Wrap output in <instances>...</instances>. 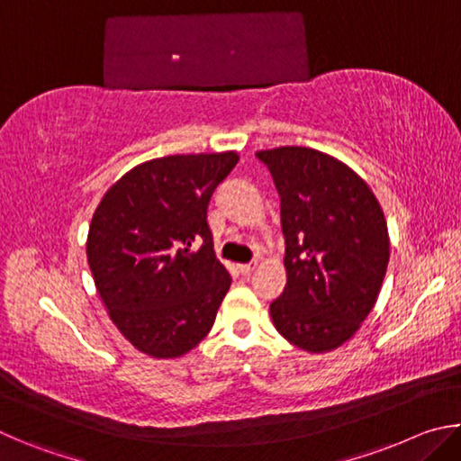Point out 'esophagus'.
Masks as SVG:
<instances>
[{"instance_id": "esophagus-1", "label": "esophagus", "mask_w": 461, "mask_h": 461, "mask_svg": "<svg viewBox=\"0 0 461 461\" xmlns=\"http://www.w3.org/2000/svg\"><path fill=\"white\" fill-rule=\"evenodd\" d=\"M256 268H258V262H248V264H240V267H238V270L241 272V275H252V272L256 270Z\"/></svg>"}]
</instances>
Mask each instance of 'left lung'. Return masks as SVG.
Listing matches in <instances>:
<instances>
[{
  "label": "left lung",
  "instance_id": "obj_1",
  "mask_svg": "<svg viewBox=\"0 0 461 461\" xmlns=\"http://www.w3.org/2000/svg\"><path fill=\"white\" fill-rule=\"evenodd\" d=\"M256 156L275 178L286 244L272 323L299 349L331 352L376 305L390 258L384 213L364 178L330 154L280 146Z\"/></svg>",
  "mask_w": 461,
  "mask_h": 461
}]
</instances>
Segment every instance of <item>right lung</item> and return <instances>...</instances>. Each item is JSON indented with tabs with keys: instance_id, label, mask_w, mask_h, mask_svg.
<instances>
[{
	"instance_id": "obj_1",
	"label": "right lung",
	"mask_w": 461,
	"mask_h": 461,
	"mask_svg": "<svg viewBox=\"0 0 461 461\" xmlns=\"http://www.w3.org/2000/svg\"><path fill=\"white\" fill-rule=\"evenodd\" d=\"M238 160L233 150L148 160L99 201L89 268L109 319L138 352L181 357L213 327L231 276L213 254L207 205ZM197 239L203 246L191 253Z\"/></svg>"
}]
</instances>
